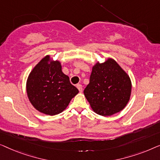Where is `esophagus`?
<instances>
[{"instance_id": "34e87169", "label": "esophagus", "mask_w": 160, "mask_h": 160, "mask_svg": "<svg viewBox=\"0 0 160 160\" xmlns=\"http://www.w3.org/2000/svg\"><path fill=\"white\" fill-rule=\"evenodd\" d=\"M77 88H78V89L79 90L80 92H82V85H80V84L77 85Z\"/></svg>"}]
</instances>
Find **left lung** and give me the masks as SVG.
<instances>
[{"instance_id": "8db88e82", "label": "left lung", "mask_w": 160, "mask_h": 160, "mask_svg": "<svg viewBox=\"0 0 160 160\" xmlns=\"http://www.w3.org/2000/svg\"><path fill=\"white\" fill-rule=\"evenodd\" d=\"M131 82L115 61L109 58L93 67L85 98L96 113L110 116L124 109L130 99Z\"/></svg>"}]
</instances>
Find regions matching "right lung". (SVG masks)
Instances as JSON below:
<instances>
[{"mask_svg": "<svg viewBox=\"0 0 160 160\" xmlns=\"http://www.w3.org/2000/svg\"><path fill=\"white\" fill-rule=\"evenodd\" d=\"M49 56H46L31 72L27 81V93L36 109L56 115L66 109L79 91L62 72L60 62L49 64Z\"/></svg>", "mask_w": 160, "mask_h": 160, "instance_id": "right-lung-1", "label": "right lung"}]
</instances>
